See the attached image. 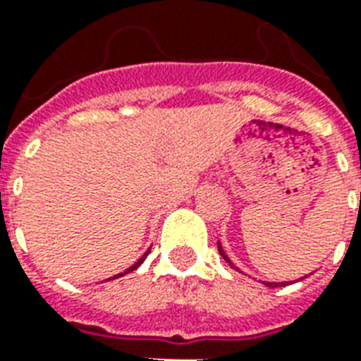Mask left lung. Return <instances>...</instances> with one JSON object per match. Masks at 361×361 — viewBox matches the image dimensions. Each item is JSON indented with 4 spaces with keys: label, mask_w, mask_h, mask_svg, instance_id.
<instances>
[{
    "label": "left lung",
    "mask_w": 361,
    "mask_h": 361,
    "mask_svg": "<svg viewBox=\"0 0 361 361\" xmlns=\"http://www.w3.org/2000/svg\"><path fill=\"white\" fill-rule=\"evenodd\" d=\"M217 249H219V255H221V257L225 258L226 262H228V266H231V268H234V269H238L236 266H234V264L231 262V258L226 257L225 249H223V245H221L219 241H217ZM262 285H266V286H271V288H274V286H283V285H288V283H268V281H266V283H262Z\"/></svg>",
    "instance_id": "left-lung-1"
}]
</instances>
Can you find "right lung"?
I'll return each instance as SVG.
<instances>
[{"instance_id":"obj_1","label":"right lung","mask_w":361,"mask_h":361,"mask_svg":"<svg viewBox=\"0 0 361 361\" xmlns=\"http://www.w3.org/2000/svg\"><path fill=\"white\" fill-rule=\"evenodd\" d=\"M147 255H149V249H147V251H146V252H144V255H142V257H140V258H138V260H136V262H135V264H133V266H130V268H127V269H125L123 274H118V275H114V277H109V279H106V281L118 279V277H123V275H125V274H130V271H135V269H136V268H138V266H140V264H142V262H144V260H146V257H147Z\"/></svg>"}]
</instances>
